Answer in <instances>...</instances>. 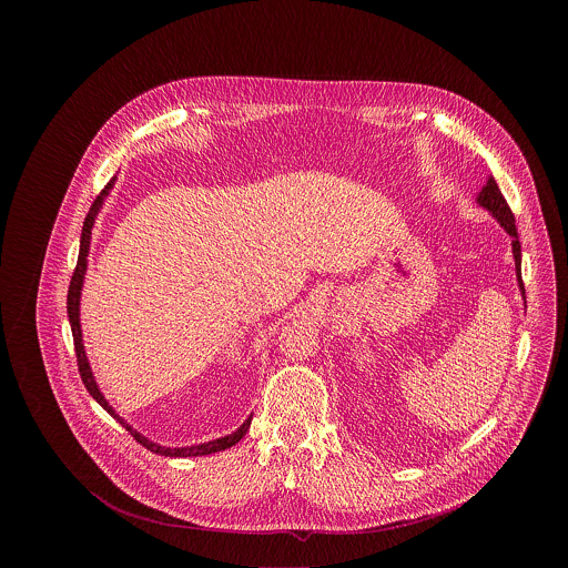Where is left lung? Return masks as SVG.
<instances>
[{
    "label": "left lung",
    "mask_w": 568,
    "mask_h": 568,
    "mask_svg": "<svg viewBox=\"0 0 568 568\" xmlns=\"http://www.w3.org/2000/svg\"><path fill=\"white\" fill-rule=\"evenodd\" d=\"M477 204L484 206L489 215L494 216L498 221V225L511 236V248H514L515 260V276H517V285H519V292L521 297L526 300V290H524V283H521V244L517 239V227H515V216L505 200V195L498 190L494 176H487L486 185L481 187V191L477 193Z\"/></svg>",
    "instance_id": "obj_1"
}]
</instances>
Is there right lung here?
I'll list each match as a JSON object with an SVG mask.
<instances>
[{
	"instance_id": "add662e5",
	"label": "right lung",
	"mask_w": 568,
	"mask_h": 568,
	"mask_svg": "<svg viewBox=\"0 0 568 568\" xmlns=\"http://www.w3.org/2000/svg\"><path fill=\"white\" fill-rule=\"evenodd\" d=\"M114 181L116 176H112L109 181V185L102 190V193L95 197V202L91 204L89 213L84 216V223H82L81 232V248H79V262H77V271L72 274V281H70V290H68V317H70V327H72V336H74V349H77V359H79V373H81L82 383L87 387V392L93 396V400L98 405L102 406L104 410H109L110 415L128 430V433L134 436L135 440L146 447L149 452L158 454V456H168V458H195V456H209V454H216V452H223V449H230L232 445H236L241 438H243L248 426H251V415L244 419L243 426L236 430V433L227 434V436H221L215 440H209V443H200V445H191V447H163L160 443H153L149 440L146 436L134 430L112 406L109 405V400L104 398V394L100 392L95 377L91 373V366H89V359H87V353H84V345H82V329H81V294L82 283H84V274H87V257H89V246H91V230L95 225V219L98 213L102 211L104 206V200L109 197L110 190L114 187Z\"/></svg>"
}]
</instances>
